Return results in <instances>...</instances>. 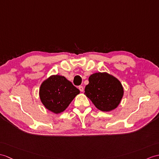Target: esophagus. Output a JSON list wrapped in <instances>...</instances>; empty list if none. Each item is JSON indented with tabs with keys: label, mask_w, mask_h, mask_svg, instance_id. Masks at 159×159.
<instances>
[{
	"label": "esophagus",
	"mask_w": 159,
	"mask_h": 159,
	"mask_svg": "<svg viewBox=\"0 0 159 159\" xmlns=\"http://www.w3.org/2000/svg\"><path fill=\"white\" fill-rule=\"evenodd\" d=\"M79 90H80L81 92H83V91H84V87H83V86H79Z\"/></svg>",
	"instance_id": "esophagus-1"
}]
</instances>
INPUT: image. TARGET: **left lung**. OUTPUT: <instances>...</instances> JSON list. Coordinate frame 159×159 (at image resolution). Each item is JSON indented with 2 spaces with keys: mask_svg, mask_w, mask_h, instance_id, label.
<instances>
[{
  "mask_svg": "<svg viewBox=\"0 0 159 159\" xmlns=\"http://www.w3.org/2000/svg\"><path fill=\"white\" fill-rule=\"evenodd\" d=\"M123 92L120 81L106 72L91 75L84 89V95L98 109L104 112L111 111L119 106Z\"/></svg>",
  "mask_w": 159,
  "mask_h": 159,
  "instance_id": "1",
  "label": "left lung"
}]
</instances>
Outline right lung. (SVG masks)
<instances>
[{
  "label": "right lung",
  "mask_w": 159,
  "mask_h": 159,
  "mask_svg": "<svg viewBox=\"0 0 159 159\" xmlns=\"http://www.w3.org/2000/svg\"><path fill=\"white\" fill-rule=\"evenodd\" d=\"M79 93V89L64 76L53 75L42 83L39 95L45 108L58 114L64 111Z\"/></svg>",
  "instance_id": "1"
}]
</instances>
